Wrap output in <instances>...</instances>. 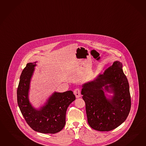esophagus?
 <instances>
[{"mask_svg": "<svg viewBox=\"0 0 146 146\" xmlns=\"http://www.w3.org/2000/svg\"><path fill=\"white\" fill-rule=\"evenodd\" d=\"M74 94L75 95L76 98H77L81 97V92H80L79 89H75L74 91Z\"/></svg>", "mask_w": 146, "mask_h": 146, "instance_id": "obj_1", "label": "esophagus"}]
</instances>
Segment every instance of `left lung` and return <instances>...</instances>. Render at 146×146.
<instances>
[{
  "instance_id": "left-lung-1",
  "label": "left lung",
  "mask_w": 146,
  "mask_h": 146,
  "mask_svg": "<svg viewBox=\"0 0 146 146\" xmlns=\"http://www.w3.org/2000/svg\"><path fill=\"white\" fill-rule=\"evenodd\" d=\"M122 63L116 60L103 74L82 85L88 122L99 131H109L124 122L131 108L129 84Z\"/></svg>"
}]
</instances>
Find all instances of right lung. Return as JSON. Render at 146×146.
I'll return each mask as SVG.
<instances>
[{
	"instance_id": "1",
	"label": "right lung",
	"mask_w": 146,
	"mask_h": 146,
	"mask_svg": "<svg viewBox=\"0 0 146 146\" xmlns=\"http://www.w3.org/2000/svg\"><path fill=\"white\" fill-rule=\"evenodd\" d=\"M36 62L28 63L21 73L17 90V104L24 118L33 130L54 134L65 126L67 108L75 100V96L72 91H55L39 108L33 106L29 100V92Z\"/></svg>"
}]
</instances>
